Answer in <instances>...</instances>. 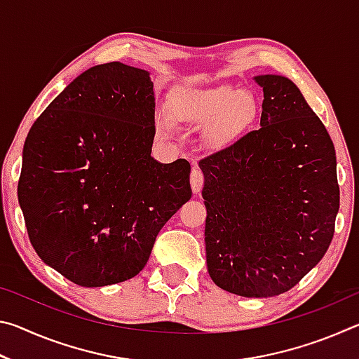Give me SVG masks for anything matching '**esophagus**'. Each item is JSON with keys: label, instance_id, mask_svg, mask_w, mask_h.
<instances>
[{"label": "esophagus", "instance_id": "1", "mask_svg": "<svg viewBox=\"0 0 359 359\" xmlns=\"http://www.w3.org/2000/svg\"><path fill=\"white\" fill-rule=\"evenodd\" d=\"M190 184H191L193 193L201 191V188L204 185V174H203L201 169H198V168L193 169L191 175H190Z\"/></svg>", "mask_w": 359, "mask_h": 359}]
</instances>
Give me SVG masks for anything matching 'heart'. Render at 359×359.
Segmentation results:
<instances>
[{
	"label": "heart",
	"mask_w": 359,
	"mask_h": 359,
	"mask_svg": "<svg viewBox=\"0 0 359 359\" xmlns=\"http://www.w3.org/2000/svg\"><path fill=\"white\" fill-rule=\"evenodd\" d=\"M175 117L193 125H205L210 144L223 145L241 135L250 123L257 102L248 92H239L229 85L214 88L193 90L182 95L174 106ZM156 128L163 135H169L174 128L172 117L161 111L156 117Z\"/></svg>",
	"instance_id": "heart-1"
}]
</instances>
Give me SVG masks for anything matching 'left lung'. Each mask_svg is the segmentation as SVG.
<instances>
[{"label": "left lung", "instance_id": "obj_1", "mask_svg": "<svg viewBox=\"0 0 359 359\" xmlns=\"http://www.w3.org/2000/svg\"><path fill=\"white\" fill-rule=\"evenodd\" d=\"M263 87L261 128L203 160L208 269L245 297L282 294L320 263L339 212L336 150L299 88L287 77Z\"/></svg>", "mask_w": 359, "mask_h": 359}]
</instances>
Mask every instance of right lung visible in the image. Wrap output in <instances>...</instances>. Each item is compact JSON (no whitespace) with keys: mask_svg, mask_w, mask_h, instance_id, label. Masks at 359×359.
I'll return each instance as SVG.
<instances>
[{"mask_svg":"<svg viewBox=\"0 0 359 359\" xmlns=\"http://www.w3.org/2000/svg\"><path fill=\"white\" fill-rule=\"evenodd\" d=\"M154 82L118 62L82 72L33 123L19 204L38 257L72 283L137 276L191 198L190 163L154 160Z\"/></svg>","mask_w":359,"mask_h":359,"instance_id":"add662e5","label":"right lung"}]
</instances>
